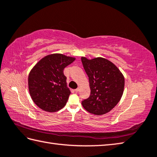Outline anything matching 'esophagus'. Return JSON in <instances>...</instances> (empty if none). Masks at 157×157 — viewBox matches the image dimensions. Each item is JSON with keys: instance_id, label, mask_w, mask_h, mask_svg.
Here are the masks:
<instances>
[{"instance_id": "esophagus-1", "label": "esophagus", "mask_w": 157, "mask_h": 157, "mask_svg": "<svg viewBox=\"0 0 157 157\" xmlns=\"http://www.w3.org/2000/svg\"><path fill=\"white\" fill-rule=\"evenodd\" d=\"M79 90H80V88H79V87H78V88H76V89H75V92H79Z\"/></svg>"}]
</instances>
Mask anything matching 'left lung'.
Returning <instances> with one entry per match:
<instances>
[{
	"mask_svg": "<svg viewBox=\"0 0 157 157\" xmlns=\"http://www.w3.org/2000/svg\"><path fill=\"white\" fill-rule=\"evenodd\" d=\"M89 79L90 95L82 101L84 108L95 115L109 112L121 100L124 92V78L111 61L98 57L89 60L82 57Z\"/></svg>",
	"mask_w": 157,
	"mask_h": 157,
	"instance_id": "1",
	"label": "left lung"
}]
</instances>
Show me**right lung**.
<instances>
[{
  "mask_svg": "<svg viewBox=\"0 0 157 157\" xmlns=\"http://www.w3.org/2000/svg\"><path fill=\"white\" fill-rule=\"evenodd\" d=\"M75 58L62 54L48 55L30 71L28 79L33 101L41 109L57 112L64 107L71 94L63 70Z\"/></svg>",
  "mask_w": 157,
  "mask_h": 157,
  "instance_id": "1",
  "label": "right lung"
}]
</instances>
